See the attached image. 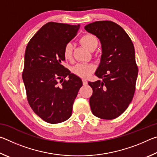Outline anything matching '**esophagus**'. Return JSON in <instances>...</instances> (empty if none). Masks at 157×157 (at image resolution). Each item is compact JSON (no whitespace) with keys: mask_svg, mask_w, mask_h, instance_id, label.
I'll return each instance as SVG.
<instances>
[{"mask_svg":"<svg viewBox=\"0 0 157 157\" xmlns=\"http://www.w3.org/2000/svg\"><path fill=\"white\" fill-rule=\"evenodd\" d=\"M82 82H83V84H84V85H86V84H87V81H86V79H82Z\"/></svg>","mask_w":157,"mask_h":157,"instance_id":"1","label":"esophagus"}]
</instances>
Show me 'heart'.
<instances>
[{"label": "heart", "instance_id": "b5f03b06", "mask_svg": "<svg viewBox=\"0 0 157 157\" xmlns=\"http://www.w3.org/2000/svg\"><path fill=\"white\" fill-rule=\"evenodd\" d=\"M79 42L84 47L90 51H94L98 46V40L94 34L86 33L82 35L79 39ZM73 46L72 44H66L63 50V57L66 59L70 60L73 57ZM93 71V66L87 63H78L73 68V72L81 78H87Z\"/></svg>", "mask_w": 157, "mask_h": 157}]
</instances>
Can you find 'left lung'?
I'll return each instance as SVG.
<instances>
[{
  "instance_id": "left-lung-1",
  "label": "left lung",
  "mask_w": 157,
  "mask_h": 157,
  "mask_svg": "<svg viewBox=\"0 0 157 157\" xmlns=\"http://www.w3.org/2000/svg\"><path fill=\"white\" fill-rule=\"evenodd\" d=\"M84 29L102 45L95 75L102 80L89 82L93 89L90 107L94 116L111 120L127 109L134 97L138 76L134 44L123 28L113 21H95Z\"/></svg>"
}]
</instances>
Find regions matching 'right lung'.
<instances>
[{
  "label": "right lung",
  "instance_id": "1",
  "mask_svg": "<svg viewBox=\"0 0 157 157\" xmlns=\"http://www.w3.org/2000/svg\"><path fill=\"white\" fill-rule=\"evenodd\" d=\"M79 26L49 22L26 47L22 78L28 103L48 123H60L70 118L82 86V79L62 65L63 47L76 36Z\"/></svg>",
  "mask_w": 157,
  "mask_h": 157
}]
</instances>
